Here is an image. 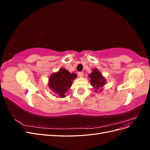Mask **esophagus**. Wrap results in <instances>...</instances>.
I'll list each match as a JSON object with an SVG mask.
<instances>
[{
    "label": "esophagus",
    "instance_id": "1",
    "mask_svg": "<svg viewBox=\"0 0 150 150\" xmlns=\"http://www.w3.org/2000/svg\"><path fill=\"white\" fill-rule=\"evenodd\" d=\"M78 75L79 77V78H83L84 76V73L83 72H78Z\"/></svg>",
    "mask_w": 150,
    "mask_h": 150
}]
</instances>
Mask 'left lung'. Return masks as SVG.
Masks as SVG:
<instances>
[{
  "label": "left lung",
  "mask_w": 150,
  "mask_h": 150,
  "mask_svg": "<svg viewBox=\"0 0 150 150\" xmlns=\"http://www.w3.org/2000/svg\"><path fill=\"white\" fill-rule=\"evenodd\" d=\"M89 78H90L91 84L96 89L95 91L97 92L98 90H99L101 92L102 91L101 88L106 83V81L99 71L95 68L91 73L89 74Z\"/></svg>",
  "instance_id": "8db88e82"
}]
</instances>
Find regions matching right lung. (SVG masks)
<instances>
[{
    "mask_svg": "<svg viewBox=\"0 0 150 150\" xmlns=\"http://www.w3.org/2000/svg\"><path fill=\"white\" fill-rule=\"evenodd\" d=\"M76 77L75 73H70L67 70L61 68L58 72L50 76L48 86L59 97L65 98L66 93Z\"/></svg>",
    "mask_w": 150,
    "mask_h": 150,
    "instance_id": "right-lung-1",
    "label": "right lung"
}]
</instances>
